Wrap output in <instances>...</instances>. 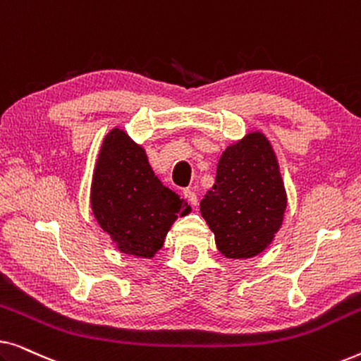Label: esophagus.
Returning a JSON list of instances; mask_svg holds the SVG:
<instances>
[{"instance_id": "1", "label": "esophagus", "mask_w": 361, "mask_h": 361, "mask_svg": "<svg viewBox=\"0 0 361 361\" xmlns=\"http://www.w3.org/2000/svg\"><path fill=\"white\" fill-rule=\"evenodd\" d=\"M184 197L189 200L190 205H197L199 204V197H197L194 189H184Z\"/></svg>"}]
</instances>
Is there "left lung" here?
<instances>
[{
    "mask_svg": "<svg viewBox=\"0 0 361 361\" xmlns=\"http://www.w3.org/2000/svg\"><path fill=\"white\" fill-rule=\"evenodd\" d=\"M288 205L279 164L263 133H248L226 147L215 184L200 202V214L226 258H253L283 225Z\"/></svg>",
    "mask_w": 361,
    "mask_h": 361,
    "instance_id": "left-lung-1",
    "label": "left lung"
}]
</instances>
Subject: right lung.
I'll use <instances>...</instances> for the list:
<instances>
[{
    "label": "right lung",
    "mask_w": 361,
    "mask_h": 361,
    "mask_svg": "<svg viewBox=\"0 0 361 361\" xmlns=\"http://www.w3.org/2000/svg\"><path fill=\"white\" fill-rule=\"evenodd\" d=\"M90 202L98 225L116 248L136 258H152L177 216L190 212L187 202L154 176L146 151L120 128L103 140Z\"/></svg>",
    "instance_id": "right-lung-1"
}]
</instances>
